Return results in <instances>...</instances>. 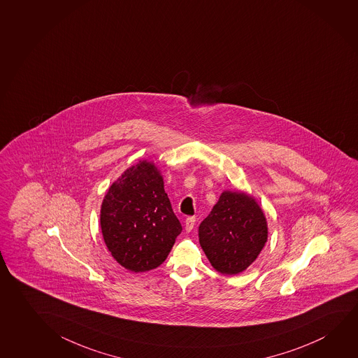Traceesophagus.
I'll return each instance as SVG.
<instances>
[{
	"instance_id": "esophagus-1",
	"label": "esophagus",
	"mask_w": 358,
	"mask_h": 358,
	"mask_svg": "<svg viewBox=\"0 0 358 358\" xmlns=\"http://www.w3.org/2000/svg\"><path fill=\"white\" fill-rule=\"evenodd\" d=\"M194 222H196L194 217H187L186 218V220H185V229H186V231H192L193 227H194Z\"/></svg>"
}]
</instances>
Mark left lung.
<instances>
[{"instance_id": "obj_1", "label": "left lung", "mask_w": 358, "mask_h": 358, "mask_svg": "<svg viewBox=\"0 0 358 358\" xmlns=\"http://www.w3.org/2000/svg\"><path fill=\"white\" fill-rule=\"evenodd\" d=\"M199 244L223 275H237L253 264L268 241V222L250 194L223 191L199 224Z\"/></svg>"}]
</instances>
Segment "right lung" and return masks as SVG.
Segmentation results:
<instances>
[{"instance_id": "obj_1", "label": "right lung", "mask_w": 358, "mask_h": 358, "mask_svg": "<svg viewBox=\"0 0 358 358\" xmlns=\"http://www.w3.org/2000/svg\"><path fill=\"white\" fill-rule=\"evenodd\" d=\"M100 228L105 245L125 269H156L182 231L154 161L141 159L121 173L104 196Z\"/></svg>"}]
</instances>
